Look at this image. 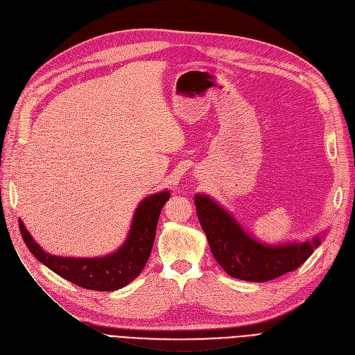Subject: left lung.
<instances>
[{
	"instance_id": "left-lung-1",
	"label": "left lung",
	"mask_w": 355,
	"mask_h": 355,
	"mask_svg": "<svg viewBox=\"0 0 355 355\" xmlns=\"http://www.w3.org/2000/svg\"><path fill=\"white\" fill-rule=\"evenodd\" d=\"M194 202L217 263L241 281L266 282L292 272L321 245V234L305 241L266 245L249 234L230 211L207 194H196Z\"/></svg>"
}]
</instances>
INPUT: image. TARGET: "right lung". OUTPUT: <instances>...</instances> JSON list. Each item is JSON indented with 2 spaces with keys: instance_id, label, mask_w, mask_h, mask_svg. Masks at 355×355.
I'll return each mask as SVG.
<instances>
[{
  "instance_id": "obj_1",
  "label": "right lung",
  "mask_w": 355,
  "mask_h": 355,
  "mask_svg": "<svg viewBox=\"0 0 355 355\" xmlns=\"http://www.w3.org/2000/svg\"><path fill=\"white\" fill-rule=\"evenodd\" d=\"M170 196V191L165 190L145 197L134 213L126 240L118 250L106 256L64 257L47 253L28 233L21 218L18 220V226L33 256L54 273L85 289L116 291L138 277L148 262L155 240L158 217Z\"/></svg>"
}]
</instances>
